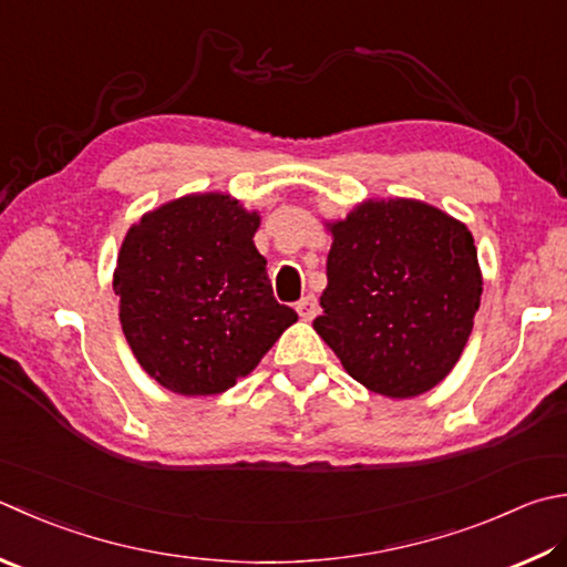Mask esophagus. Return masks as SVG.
<instances>
[{
	"label": "esophagus",
	"mask_w": 567,
	"mask_h": 567,
	"mask_svg": "<svg viewBox=\"0 0 567 567\" xmlns=\"http://www.w3.org/2000/svg\"><path fill=\"white\" fill-rule=\"evenodd\" d=\"M296 311H298V316H301L303 320H313L318 316V298L313 293L303 296L301 301L296 303Z\"/></svg>",
	"instance_id": "esophagus-1"
}]
</instances>
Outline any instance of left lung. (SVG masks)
<instances>
[{"label":"left lung","mask_w":567,"mask_h":567,"mask_svg":"<svg viewBox=\"0 0 567 567\" xmlns=\"http://www.w3.org/2000/svg\"><path fill=\"white\" fill-rule=\"evenodd\" d=\"M330 231L316 333L372 392L432 390L456 365L482 301L474 237L414 199H370Z\"/></svg>","instance_id":"1"}]
</instances>
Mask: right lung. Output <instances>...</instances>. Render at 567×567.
Returning a JSON list of instances; mask_svg holds the SVG:
<instances>
[{
  "label": "right lung",
  "instance_id": "add662e5",
  "mask_svg": "<svg viewBox=\"0 0 567 567\" xmlns=\"http://www.w3.org/2000/svg\"><path fill=\"white\" fill-rule=\"evenodd\" d=\"M256 229V212L209 192L169 202L127 231L113 279L123 333L163 388L229 390L298 320L274 298Z\"/></svg>",
  "mask_w": 567,
  "mask_h": 567
}]
</instances>
